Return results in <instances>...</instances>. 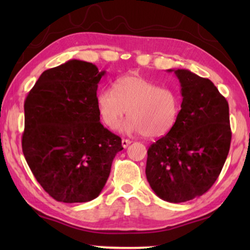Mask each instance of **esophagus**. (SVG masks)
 <instances>
[{"label":"esophagus","instance_id":"34e87169","mask_svg":"<svg viewBox=\"0 0 250 250\" xmlns=\"http://www.w3.org/2000/svg\"><path fill=\"white\" fill-rule=\"evenodd\" d=\"M130 143H131V141L128 140V139H122V141H121V145L125 147V149L130 145Z\"/></svg>","mask_w":250,"mask_h":250}]
</instances>
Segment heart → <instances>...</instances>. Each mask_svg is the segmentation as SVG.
<instances>
[{"label":"heart","instance_id":"heart-1","mask_svg":"<svg viewBox=\"0 0 250 250\" xmlns=\"http://www.w3.org/2000/svg\"><path fill=\"white\" fill-rule=\"evenodd\" d=\"M96 105L109 129H115L128 111L130 118L121 126L124 132L159 139L170 133L179 120L182 96L173 88L130 74L116 80L115 89L105 87L97 92Z\"/></svg>","mask_w":250,"mask_h":250}]
</instances>
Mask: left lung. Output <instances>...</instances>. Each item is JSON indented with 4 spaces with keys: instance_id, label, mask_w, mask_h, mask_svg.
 <instances>
[{
    "instance_id": "obj_1",
    "label": "left lung",
    "mask_w": 250,
    "mask_h": 250,
    "mask_svg": "<svg viewBox=\"0 0 250 250\" xmlns=\"http://www.w3.org/2000/svg\"><path fill=\"white\" fill-rule=\"evenodd\" d=\"M174 71L181 83L182 109L174 128L147 150L146 174L163 201L182 203L206 193L229 152L228 103L215 84L188 69Z\"/></svg>"
}]
</instances>
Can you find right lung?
Segmentation results:
<instances>
[{
  "label": "right lung",
  "instance_id": "obj_1",
  "mask_svg": "<svg viewBox=\"0 0 250 250\" xmlns=\"http://www.w3.org/2000/svg\"><path fill=\"white\" fill-rule=\"evenodd\" d=\"M105 71L78 59L45 70L24 103L25 160L54 200L84 203L103 191L121 138L101 125L96 105Z\"/></svg>",
  "mask_w": 250,
  "mask_h": 250
}]
</instances>
